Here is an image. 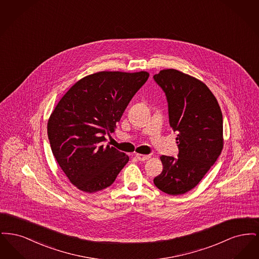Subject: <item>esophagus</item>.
Instances as JSON below:
<instances>
[{
	"label": "esophagus",
	"instance_id": "1",
	"mask_svg": "<svg viewBox=\"0 0 259 259\" xmlns=\"http://www.w3.org/2000/svg\"><path fill=\"white\" fill-rule=\"evenodd\" d=\"M136 157L139 161H147L150 158L149 155H144V154H136Z\"/></svg>",
	"mask_w": 259,
	"mask_h": 259
}]
</instances>
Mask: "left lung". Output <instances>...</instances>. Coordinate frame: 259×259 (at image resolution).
Masks as SVG:
<instances>
[{"instance_id": "1", "label": "left lung", "mask_w": 259, "mask_h": 259, "mask_svg": "<svg viewBox=\"0 0 259 259\" xmlns=\"http://www.w3.org/2000/svg\"><path fill=\"white\" fill-rule=\"evenodd\" d=\"M153 78L166 95L170 126L179 132L178 158L162 155L163 171L153 183L167 194L182 195L200 183L222 153V110L208 87L191 75L167 69Z\"/></svg>"}]
</instances>
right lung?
Returning <instances> with one entry per match:
<instances>
[{
  "label": "right lung",
  "mask_w": 259,
  "mask_h": 259,
  "mask_svg": "<svg viewBox=\"0 0 259 259\" xmlns=\"http://www.w3.org/2000/svg\"><path fill=\"white\" fill-rule=\"evenodd\" d=\"M148 72H99L78 80L62 97L48 122L52 153L70 182L93 193L113 184L129 161L109 145L125 109L148 80Z\"/></svg>",
  "instance_id": "1"
}]
</instances>
